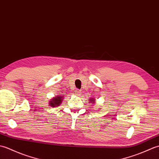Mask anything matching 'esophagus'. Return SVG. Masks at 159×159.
I'll return each instance as SVG.
<instances>
[{"label":"esophagus","instance_id":"esophagus-1","mask_svg":"<svg viewBox=\"0 0 159 159\" xmlns=\"http://www.w3.org/2000/svg\"><path fill=\"white\" fill-rule=\"evenodd\" d=\"M75 94L76 96H80V94H81V92H80V91L79 90V89H76L75 91Z\"/></svg>","mask_w":159,"mask_h":159}]
</instances>
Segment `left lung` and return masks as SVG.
I'll return each mask as SVG.
<instances>
[{"instance_id": "left-lung-1", "label": "left lung", "mask_w": 159, "mask_h": 159, "mask_svg": "<svg viewBox=\"0 0 159 159\" xmlns=\"http://www.w3.org/2000/svg\"><path fill=\"white\" fill-rule=\"evenodd\" d=\"M91 100V102H92V101H93L94 100Z\"/></svg>"}]
</instances>
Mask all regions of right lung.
Masks as SVG:
<instances>
[{"mask_svg": "<svg viewBox=\"0 0 159 159\" xmlns=\"http://www.w3.org/2000/svg\"><path fill=\"white\" fill-rule=\"evenodd\" d=\"M63 98V97H62V96H57L55 98L52 99L50 102V106L52 107H56L57 106H59V104L61 103Z\"/></svg>", "mask_w": 159, "mask_h": 159, "instance_id": "obj_1", "label": "right lung"}]
</instances>
